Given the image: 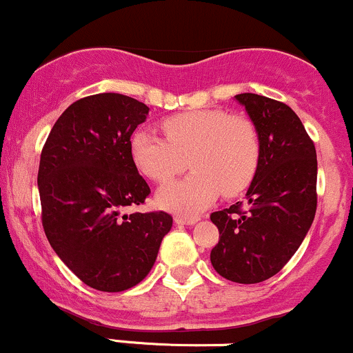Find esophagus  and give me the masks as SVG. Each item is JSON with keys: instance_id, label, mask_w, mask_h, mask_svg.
I'll return each instance as SVG.
<instances>
[{"instance_id": "34e87169", "label": "esophagus", "mask_w": 353, "mask_h": 353, "mask_svg": "<svg viewBox=\"0 0 353 353\" xmlns=\"http://www.w3.org/2000/svg\"><path fill=\"white\" fill-rule=\"evenodd\" d=\"M175 222L180 223V225H193V223L199 222V219H192V217H183V215H176Z\"/></svg>"}]
</instances>
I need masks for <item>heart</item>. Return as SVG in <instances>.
I'll list each match as a JSON object with an SVG mask.
<instances>
[{
	"mask_svg": "<svg viewBox=\"0 0 353 353\" xmlns=\"http://www.w3.org/2000/svg\"><path fill=\"white\" fill-rule=\"evenodd\" d=\"M166 138L148 130L131 136L136 168L153 181L183 172L192 175L163 185L157 203L178 215H196L223 195L244 192L256 175L261 157L259 134L249 119L221 109H202L163 121Z\"/></svg>",
	"mask_w": 353,
	"mask_h": 353,
	"instance_id": "obj_1",
	"label": "heart"
}]
</instances>
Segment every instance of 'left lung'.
Returning a JSON list of instances; mask_svg holds the SVG:
<instances>
[{"instance_id":"1","label":"left lung","mask_w":353,"mask_h":353,"mask_svg":"<svg viewBox=\"0 0 353 353\" xmlns=\"http://www.w3.org/2000/svg\"><path fill=\"white\" fill-rule=\"evenodd\" d=\"M261 143V157L242 202L214 212L219 244L210 263L241 284L266 281L298 251L316 212V150L290 105L259 94H237Z\"/></svg>"}]
</instances>
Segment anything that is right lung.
<instances>
[{
    "label": "right lung",
    "mask_w": 353,
    "mask_h": 353,
    "mask_svg": "<svg viewBox=\"0 0 353 353\" xmlns=\"http://www.w3.org/2000/svg\"><path fill=\"white\" fill-rule=\"evenodd\" d=\"M150 108L116 92L70 104L41 150L39 192L45 236L87 286L108 293L146 278L173 219L165 212L123 214L150 195L130 141Z\"/></svg>",
    "instance_id": "obj_1"
}]
</instances>
